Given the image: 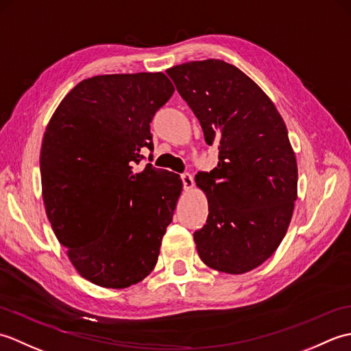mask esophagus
<instances>
[{"mask_svg":"<svg viewBox=\"0 0 351 351\" xmlns=\"http://www.w3.org/2000/svg\"><path fill=\"white\" fill-rule=\"evenodd\" d=\"M181 180H182L185 190H191L193 187H195V180H193V176L190 173H182Z\"/></svg>","mask_w":351,"mask_h":351,"instance_id":"obj_1","label":"esophagus"}]
</instances>
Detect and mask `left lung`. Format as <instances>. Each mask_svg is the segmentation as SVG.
Segmentation results:
<instances>
[{
    "instance_id": "8db88e82",
    "label": "left lung",
    "mask_w": 351,
    "mask_h": 351,
    "mask_svg": "<svg viewBox=\"0 0 351 351\" xmlns=\"http://www.w3.org/2000/svg\"><path fill=\"white\" fill-rule=\"evenodd\" d=\"M199 119L219 164L199 171L210 205L195 232L197 253L217 271L243 274L279 247L297 199V161L279 111L261 87L223 60L189 62L166 71Z\"/></svg>"
}]
</instances>
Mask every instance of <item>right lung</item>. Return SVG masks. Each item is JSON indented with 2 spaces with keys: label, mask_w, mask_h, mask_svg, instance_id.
<instances>
[{
  "label": "right lung",
  "mask_w": 351,
  "mask_h": 351,
  "mask_svg": "<svg viewBox=\"0 0 351 351\" xmlns=\"http://www.w3.org/2000/svg\"><path fill=\"white\" fill-rule=\"evenodd\" d=\"M175 88L161 72L81 81L64 96L40 149L42 196L77 271L104 288L143 280L181 195L180 175L146 164L151 123Z\"/></svg>",
  "instance_id": "right-lung-1"
}]
</instances>
